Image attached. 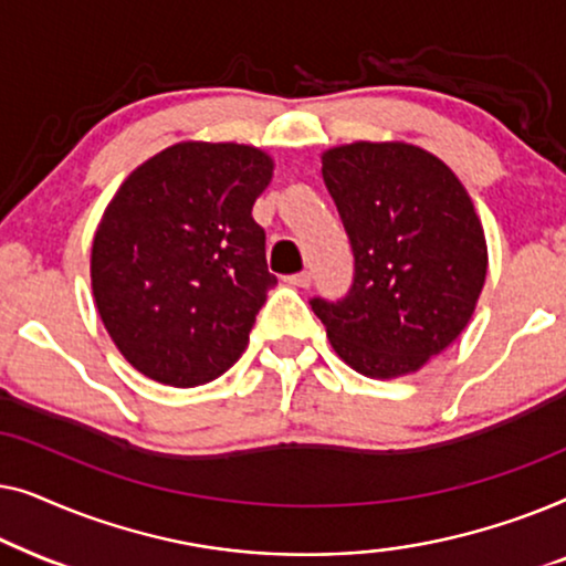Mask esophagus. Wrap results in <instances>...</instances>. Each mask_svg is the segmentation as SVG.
Masks as SVG:
<instances>
[{
  "instance_id": "obj_1",
  "label": "esophagus",
  "mask_w": 566,
  "mask_h": 566,
  "mask_svg": "<svg viewBox=\"0 0 566 566\" xmlns=\"http://www.w3.org/2000/svg\"><path fill=\"white\" fill-rule=\"evenodd\" d=\"M289 283L296 285V289H308V285H312V273H308V270H304V273L291 275Z\"/></svg>"
}]
</instances>
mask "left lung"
I'll return each instance as SVG.
<instances>
[{
    "instance_id": "1",
    "label": "left lung",
    "mask_w": 566,
    "mask_h": 566,
    "mask_svg": "<svg viewBox=\"0 0 566 566\" xmlns=\"http://www.w3.org/2000/svg\"><path fill=\"white\" fill-rule=\"evenodd\" d=\"M322 177L355 254L350 296L314 298L329 345L368 378L428 366L467 329L486 281V239L443 159L407 142L322 151Z\"/></svg>"
}]
</instances>
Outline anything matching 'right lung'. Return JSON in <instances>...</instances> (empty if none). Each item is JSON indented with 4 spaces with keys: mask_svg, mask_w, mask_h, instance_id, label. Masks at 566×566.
<instances>
[{
    "mask_svg": "<svg viewBox=\"0 0 566 566\" xmlns=\"http://www.w3.org/2000/svg\"><path fill=\"white\" fill-rule=\"evenodd\" d=\"M273 169L260 146L177 142L115 190L92 239V296L138 374L190 389L242 358L277 283L252 219Z\"/></svg>",
    "mask_w": 566,
    "mask_h": 566,
    "instance_id": "1",
    "label": "right lung"
}]
</instances>
